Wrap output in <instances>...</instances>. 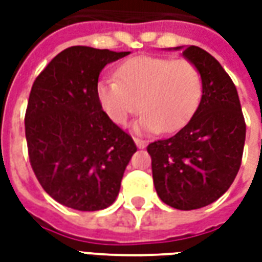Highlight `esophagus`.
Here are the masks:
<instances>
[{
    "label": "esophagus",
    "instance_id": "34e87169",
    "mask_svg": "<svg viewBox=\"0 0 262 262\" xmlns=\"http://www.w3.org/2000/svg\"><path fill=\"white\" fill-rule=\"evenodd\" d=\"M135 143L139 148H144L147 146V142L146 140H142V139H135Z\"/></svg>",
    "mask_w": 262,
    "mask_h": 262
}]
</instances>
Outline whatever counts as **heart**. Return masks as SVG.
Wrapping results in <instances>:
<instances>
[{"label":"heart","instance_id":"b5f03b06","mask_svg":"<svg viewBox=\"0 0 262 262\" xmlns=\"http://www.w3.org/2000/svg\"><path fill=\"white\" fill-rule=\"evenodd\" d=\"M115 77L97 84L98 102L116 125H125L142 105L137 132L180 130L202 98L201 71L187 59L137 56L120 63Z\"/></svg>","mask_w":262,"mask_h":262}]
</instances>
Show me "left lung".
Instances as JSON below:
<instances>
[{"label": "left lung", "instance_id": "left-lung-1", "mask_svg": "<svg viewBox=\"0 0 262 262\" xmlns=\"http://www.w3.org/2000/svg\"><path fill=\"white\" fill-rule=\"evenodd\" d=\"M202 75V98L177 135L147 146L154 188L171 208L208 206L230 188L246 140V122L233 81L212 54L198 46L174 48Z\"/></svg>", "mask_w": 262, "mask_h": 262}]
</instances>
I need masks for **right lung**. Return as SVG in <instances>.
<instances>
[{"mask_svg":"<svg viewBox=\"0 0 262 262\" xmlns=\"http://www.w3.org/2000/svg\"><path fill=\"white\" fill-rule=\"evenodd\" d=\"M130 52L71 46L33 82L25 115L32 170L46 192L67 208L111 206L136 144L98 102L99 73Z\"/></svg>","mask_w":262,"mask_h":262,"instance_id":"right-lung-1","label":"right lung"}]
</instances>
